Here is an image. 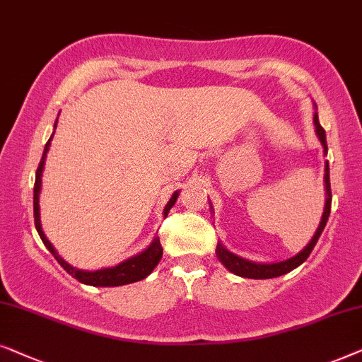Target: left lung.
<instances>
[{"instance_id":"1","label":"left lung","mask_w":362,"mask_h":362,"mask_svg":"<svg viewBox=\"0 0 362 362\" xmlns=\"http://www.w3.org/2000/svg\"><path fill=\"white\" fill-rule=\"evenodd\" d=\"M317 108V105H315ZM313 124H315V132H317L320 142L323 146V154H328V146H327V134H325V129L322 128L318 121V113L315 111L313 115ZM325 193H327V198H325V208H323V215H322V221L317 228V231L310 239V243L305 246L302 251L298 254H295L293 257L285 259V261H279V262H256V261H249L246 257L238 256V254L231 252L230 249L223 246V244L218 241L216 246V257L223 266H225L228 271L233 272L234 276L244 277V279H272V277H279L284 276L290 271H293L295 267H298L300 264H303L307 261V257L310 256V252L313 251L315 244H317L320 234L323 233L325 226H327L328 216H329V210H332V187H329V165L328 160L325 162ZM210 210L213 211L211 202H210Z\"/></svg>"}]
</instances>
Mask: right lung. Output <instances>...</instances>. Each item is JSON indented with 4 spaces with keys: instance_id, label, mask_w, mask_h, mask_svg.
<instances>
[{
    "instance_id": "add662e5",
    "label": "right lung",
    "mask_w": 362,
    "mask_h": 362,
    "mask_svg": "<svg viewBox=\"0 0 362 362\" xmlns=\"http://www.w3.org/2000/svg\"><path fill=\"white\" fill-rule=\"evenodd\" d=\"M55 128H57V119L54 123V132ZM49 137L47 144L44 147L42 152V159L39 162L37 172H35V183H34V223H35V230H37L40 239H42L44 246L49 249L50 254L57 259V262L62 266L65 271H67L70 276L77 279L78 282L85 284V285H93V287H119V285H126V284H132L137 281H142L146 279L149 274L154 271L157 267V264L162 259V244L159 236H154L149 246H147L144 251L137 252L136 256H132L129 259H124L123 262H119L118 266L113 267H105V269H98V271H83V269H77L59 256V252L55 251V247L52 246V243L49 241L47 236H45L42 231V225H40V206H39V195H40V188H42V172H44V165H45V157H47L49 147H50V141L54 137ZM180 192L175 190L174 195L170 197V200L167 202V205L164 208V216L169 215L170 208L175 205L177 198H179Z\"/></svg>"
}]
</instances>
